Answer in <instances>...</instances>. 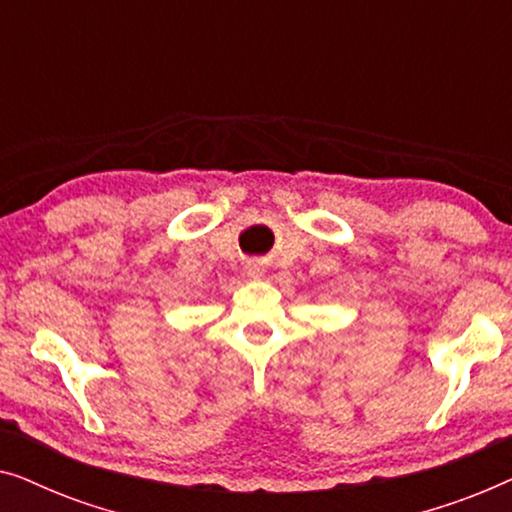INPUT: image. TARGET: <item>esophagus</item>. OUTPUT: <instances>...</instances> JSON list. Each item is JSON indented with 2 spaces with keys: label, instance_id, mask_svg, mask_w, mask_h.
Masks as SVG:
<instances>
[{
  "label": "esophagus",
  "instance_id": "34e87169",
  "mask_svg": "<svg viewBox=\"0 0 512 512\" xmlns=\"http://www.w3.org/2000/svg\"><path fill=\"white\" fill-rule=\"evenodd\" d=\"M261 272H263V270L258 268V265H251V268H249V275H251V277H258V275H261Z\"/></svg>",
  "mask_w": 512,
  "mask_h": 512
}]
</instances>
